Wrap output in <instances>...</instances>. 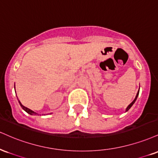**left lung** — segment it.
<instances>
[{"label":"left lung","mask_w":158,"mask_h":158,"mask_svg":"<svg viewBox=\"0 0 158 158\" xmlns=\"http://www.w3.org/2000/svg\"><path fill=\"white\" fill-rule=\"evenodd\" d=\"M138 94H139V91H138V93H137V95H136V97H135V100H134V101H133L131 102V103H130V104H129V106H128V107H127V110H126V111H127V112L128 110H129V109L131 108V106H132V105L134 104V103H135V101H136V100H137V98H138Z\"/></svg>","instance_id":"obj_1"}]
</instances>
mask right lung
<instances>
[{
	"instance_id": "1",
	"label": "right lung",
	"mask_w": 158,
	"mask_h": 158,
	"mask_svg": "<svg viewBox=\"0 0 158 158\" xmlns=\"http://www.w3.org/2000/svg\"><path fill=\"white\" fill-rule=\"evenodd\" d=\"M19 103H20V106L22 107V109H23L24 111H26V112H27L28 113V114H31V115H33V114H37V113H36V112H33L32 110H31V109H28V108H27V107H25V106H24L22 105L21 103H20V101H19Z\"/></svg>"
}]
</instances>
